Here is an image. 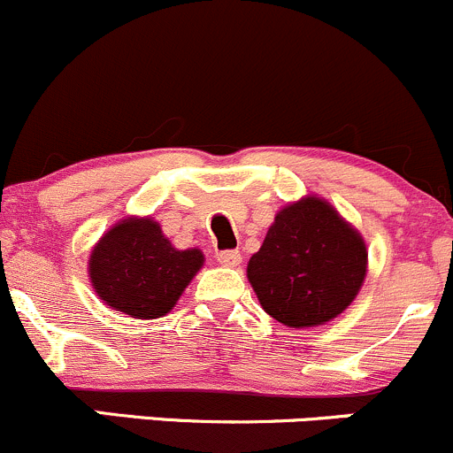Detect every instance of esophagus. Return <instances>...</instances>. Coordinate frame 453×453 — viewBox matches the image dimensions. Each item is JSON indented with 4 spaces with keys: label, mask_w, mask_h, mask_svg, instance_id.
Instances as JSON below:
<instances>
[{
    "label": "esophagus",
    "mask_w": 453,
    "mask_h": 453,
    "mask_svg": "<svg viewBox=\"0 0 453 453\" xmlns=\"http://www.w3.org/2000/svg\"><path fill=\"white\" fill-rule=\"evenodd\" d=\"M217 260L223 267H236L241 263V254L236 250H221V252H217Z\"/></svg>",
    "instance_id": "34e87169"
}]
</instances>
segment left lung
I'll return each mask as SVG.
<instances>
[{
  "mask_svg": "<svg viewBox=\"0 0 453 453\" xmlns=\"http://www.w3.org/2000/svg\"><path fill=\"white\" fill-rule=\"evenodd\" d=\"M366 245L326 201L307 197L276 214L250 258L248 278L260 307L287 326L337 318L366 276Z\"/></svg>",
  "mask_w": 453,
  "mask_h": 453,
  "instance_id": "obj_1",
  "label": "left lung"
}]
</instances>
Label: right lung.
I'll return each instance as SVG.
<instances>
[{"label": "right lung", "mask_w": 453, "mask_h": 453, "mask_svg": "<svg viewBox=\"0 0 453 453\" xmlns=\"http://www.w3.org/2000/svg\"><path fill=\"white\" fill-rule=\"evenodd\" d=\"M199 250H175L150 219L113 226L89 258L91 285L109 307L138 319L166 315L199 267Z\"/></svg>", "instance_id": "obj_1"}]
</instances>
